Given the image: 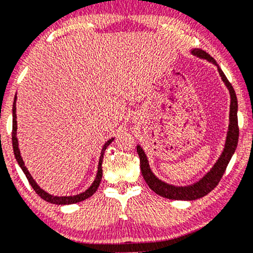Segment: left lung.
Wrapping results in <instances>:
<instances>
[{"label": "left lung", "instance_id": "left-lung-1", "mask_svg": "<svg viewBox=\"0 0 253 253\" xmlns=\"http://www.w3.org/2000/svg\"><path fill=\"white\" fill-rule=\"evenodd\" d=\"M191 53L198 56L200 59L208 60L209 62L213 63L217 66L218 73H219L221 81L224 82L226 87L229 90V95H231V105H229V125L227 130V136H226V142L223 152H221L220 157L218 158L216 164L212 166V168L207 172V174L191 185L186 186H175L171 184H168L158 178V177L153 174L151 170L149 160L146 158V154L144 150L141 148V145L136 146L138 157H139V165H141V171L142 175L144 177L146 184L153 192H156L160 197L170 199V200H184V201H192V200H197L202 197H205L214 187L218 185L220 182V178L223 177L224 172L226 170V167L232 159L233 154H234L237 142H239V125H237V99L235 90L233 88L231 83L226 78L223 70L220 69L217 62L214 61L212 56H210L206 51L201 50V48H193L191 50Z\"/></svg>", "mask_w": 253, "mask_h": 253}]
</instances>
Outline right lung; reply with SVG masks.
Listing matches in <instances>:
<instances>
[{"label":"right lung","instance_id":"right-lung-1","mask_svg":"<svg viewBox=\"0 0 253 253\" xmlns=\"http://www.w3.org/2000/svg\"><path fill=\"white\" fill-rule=\"evenodd\" d=\"M16 101H17V93L16 95H14V100H13V107H12V145H13V152H14V157H16L17 159V163L18 165L20 166V168L22 169V171H24V174L27 177L28 182L32 187L34 188V191L36 192L37 194L40 195L41 198L45 201L50 202V203H53V205H61V206H66V205H73V203H77V202H81V201H84V200L88 199L89 197H92V195L95 193L97 187H99L100 183H101V179H102V161H103V154H104V151L105 149L108 148L109 144H111V142L114 141V137L109 139L104 143L102 151H101V156H100V160H99V166H97V172H96V176H95V179H94V182L92 183V185H90L87 190L85 192H83V193H79L77 195H69V197H58V195H52L50 193H47V192H45L43 188H41L39 184L35 182V179L33 178V176L29 174L27 167L25 166L24 160H22L21 158V154H20V150H19V143H18V137H17V115H16Z\"/></svg>","mask_w":253,"mask_h":253}]
</instances>
